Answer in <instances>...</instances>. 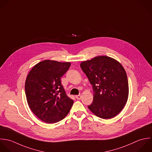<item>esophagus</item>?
<instances>
[{"label": "esophagus", "instance_id": "1", "mask_svg": "<svg viewBox=\"0 0 152 152\" xmlns=\"http://www.w3.org/2000/svg\"><path fill=\"white\" fill-rule=\"evenodd\" d=\"M82 98V95H76V98L77 99H80Z\"/></svg>", "mask_w": 152, "mask_h": 152}]
</instances>
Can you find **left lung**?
Instances as JSON below:
<instances>
[{
    "label": "left lung",
    "mask_w": 152,
    "mask_h": 152,
    "mask_svg": "<svg viewBox=\"0 0 152 152\" xmlns=\"http://www.w3.org/2000/svg\"><path fill=\"white\" fill-rule=\"evenodd\" d=\"M80 67L94 91V100L88 108L96 116L110 119L118 115L129 97V82L123 66L108 56L84 61Z\"/></svg>",
    "instance_id": "left-lung-1"
}]
</instances>
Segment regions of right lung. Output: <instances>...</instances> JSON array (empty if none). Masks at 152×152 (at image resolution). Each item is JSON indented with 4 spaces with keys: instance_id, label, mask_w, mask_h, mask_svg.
<instances>
[{
    "instance_id": "obj_1",
    "label": "right lung",
    "mask_w": 152,
    "mask_h": 152,
    "mask_svg": "<svg viewBox=\"0 0 152 152\" xmlns=\"http://www.w3.org/2000/svg\"><path fill=\"white\" fill-rule=\"evenodd\" d=\"M70 64L45 60L35 65L26 77L25 91L28 104L33 113L45 123L62 120L73 104L60 80Z\"/></svg>"
}]
</instances>
